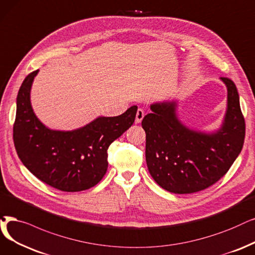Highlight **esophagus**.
<instances>
[{
  "label": "esophagus",
  "instance_id": "34e87169",
  "mask_svg": "<svg viewBox=\"0 0 255 255\" xmlns=\"http://www.w3.org/2000/svg\"><path fill=\"white\" fill-rule=\"evenodd\" d=\"M144 117V111L142 109H138L137 110V114H136V119H135V122L136 124H140V122L142 121V119H143Z\"/></svg>",
  "mask_w": 255,
  "mask_h": 255
}]
</instances>
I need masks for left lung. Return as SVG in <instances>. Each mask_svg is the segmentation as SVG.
<instances>
[{
	"instance_id": "obj_1",
	"label": "left lung",
	"mask_w": 255,
	"mask_h": 255,
	"mask_svg": "<svg viewBox=\"0 0 255 255\" xmlns=\"http://www.w3.org/2000/svg\"><path fill=\"white\" fill-rule=\"evenodd\" d=\"M221 79L227 87V111L216 133L183 126L175 101L151 105L152 112L142 120L147 168L163 189L180 195L205 189L225 175L240 155L246 128L238 89L231 79Z\"/></svg>"
}]
</instances>
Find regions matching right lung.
I'll return each mask as SVG.
<instances>
[{
  "label": "right lung",
  "instance_id": "add662e5",
  "mask_svg": "<svg viewBox=\"0 0 255 255\" xmlns=\"http://www.w3.org/2000/svg\"><path fill=\"white\" fill-rule=\"evenodd\" d=\"M38 70L24 79L16 98L13 141L18 158L47 185L74 192L95 186L108 169V148L134 124L137 107L115 117H98L74 130H53L35 116L30 90Z\"/></svg>",
  "mask_w": 255,
  "mask_h": 255
}]
</instances>
